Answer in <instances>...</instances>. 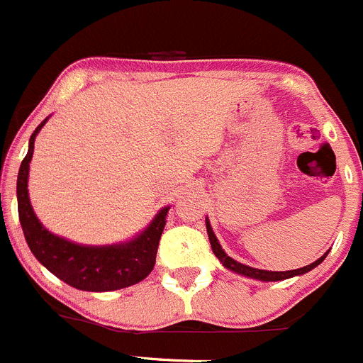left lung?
I'll return each mask as SVG.
<instances>
[{"instance_id": "1", "label": "left lung", "mask_w": 363, "mask_h": 363, "mask_svg": "<svg viewBox=\"0 0 363 363\" xmlns=\"http://www.w3.org/2000/svg\"><path fill=\"white\" fill-rule=\"evenodd\" d=\"M206 228H208V236H209V243H211V249L213 252H215L216 258L220 259V262L223 263V267H228L229 270H233V272H238L242 274V276H247V277H254V279H259V281H283V279H289V277H294V276H301V274H306L310 272L311 269H315V267L319 265L320 262H323L324 258H326V254L324 256H320L319 259L315 263H310V265L303 267V269H296V270H286V272H270V270H259V269H252V267H247L243 265V263H238L235 262L233 258H229L228 254L223 252V249L220 247L218 240H216L215 233H213L211 225H209V220H206Z\"/></svg>"}]
</instances>
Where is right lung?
<instances>
[{
    "label": "right lung",
    "instance_id": "add662e5",
    "mask_svg": "<svg viewBox=\"0 0 363 363\" xmlns=\"http://www.w3.org/2000/svg\"><path fill=\"white\" fill-rule=\"evenodd\" d=\"M46 120L33 130L28 154L18 175V211L26 243L37 259L64 283L86 292H111L143 281L152 272L159 240L166 223L164 208L138 238L120 245L86 247L52 235L33 213L28 199V170L33 141Z\"/></svg>",
    "mask_w": 363,
    "mask_h": 363
}]
</instances>
